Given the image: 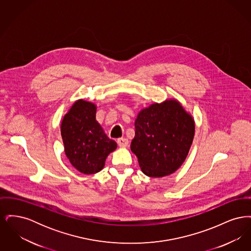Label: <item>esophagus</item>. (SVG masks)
Returning a JSON list of instances; mask_svg holds the SVG:
<instances>
[{
    "mask_svg": "<svg viewBox=\"0 0 251 251\" xmlns=\"http://www.w3.org/2000/svg\"><path fill=\"white\" fill-rule=\"evenodd\" d=\"M118 144H119V146L121 147V148H124V147H127V146H128L129 141H128L127 138H119V139H118Z\"/></svg>",
    "mask_w": 251,
    "mask_h": 251,
    "instance_id": "34e87169",
    "label": "esophagus"
}]
</instances>
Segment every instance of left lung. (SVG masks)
Segmentation results:
<instances>
[{
    "label": "left lung",
    "mask_w": 251,
    "mask_h": 251,
    "mask_svg": "<svg viewBox=\"0 0 251 251\" xmlns=\"http://www.w3.org/2000/svg\"><path fill=\"white\" fill-rule=\"evenodd\" d=\"M131 151L144 174L161 178L175 172L191 147L195 124L176 100H166L143 109L135 120Z\"/></svg>",
    "instance_id": "left-lung-1"
}]
</instances>
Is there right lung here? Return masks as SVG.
Instances as JSON below:
<instances>
[{
  "label": "right lung",
  "instance_id": "add662e5",
  "mask_svg": "<svg viewBox=\"0 0 251 251\" xmlns=\"http://www.w3.org/2000/svg\"><path fill=\"white\" fill-rule=\"evenodd\" d=\"M95 116V105L79 100L61 124L66 155L72 166L84 174L100 171L108 154L117 148V143L108 137L96 121Z\"/></svg>",
  "mask_w": 251,
  "mask_h": 251
}]
</instances>
